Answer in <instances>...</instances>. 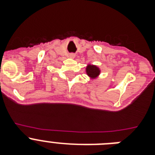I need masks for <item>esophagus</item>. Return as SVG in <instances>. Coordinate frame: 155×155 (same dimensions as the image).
I'll return each instance as SVG.
<instances>
[{"label": "esophagus", "instance_id": "esophagus-1", "mask_svg": "<svg viewBox=\"0 0 155 155\" xmlns=\"http://www.w3.org/2000/svg\"><path fill=\"white\" fill-rule=\"evenodd\" d=\"M69 57H70V58L73 59V58H74V57H75V55L74 54V53H71V54L69 55Z\"/></svg>", "mask_w": 155, "mask_h": 155}]
</instances>
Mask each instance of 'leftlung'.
Returning <instances> with one entry per match:
<instances>
[{
  "label": "left lung",
  "instance_id": "obj_1",
  "mask_svg": "<svg viewBox=\"0 0 155 155\" xmlns=\"http://www.w3.org/2000/svg\"><path fill=\"white\" fill-rule=\"evenodd\" d=\"M100 72H101L100 69L95 65L87 64V66L86 67V74H87V76L92 79L98 78V75L100 74Z\"/></svg>",
  "mask_w": 155,
  "mask_h": 155
}]
</instances>
